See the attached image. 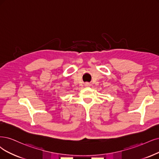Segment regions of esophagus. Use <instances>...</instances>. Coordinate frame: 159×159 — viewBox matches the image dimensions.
I'll return each instance as SVG.
<instances>
[{"label":"esophagus","mask_w":159,"mask_h":159,"mask_svg":"<svg viewBox=\"0 0 159 159\" xmlns=\"http://www.w3.org/2000/svg\"><path fill=\"white\" fill-rule=\"evenodd\" d=\"M90 86V84L89 83H86L85 84V86Z\"/></svg>","instance_id":"esophagus-1"}]
</instances>
